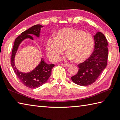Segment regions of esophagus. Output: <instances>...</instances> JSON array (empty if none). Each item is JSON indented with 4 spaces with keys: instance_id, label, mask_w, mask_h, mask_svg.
<instances>
[{
    "instance_id": "34e87169",
    "label": "esophagus",
    "mask_w": 120,
    "mask_h": 120,
    "mask_svg": "<svg viewBox=\"0 0 120 120\" xmlns=\"http://www.w3.org/2000/svg\"><path fill=\"white\" fill-rule=\"evenodd\" d=\"M61 65L62 66L64 67H68L70 66V64H62Z\"/></svg>"
}]
</instances>
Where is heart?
<instances>
[{"label": "heart", "mask_w": 120, "mask_h": 120, "mask_svg": "<svg viewBox=\"0 0 120 120\" xmlns=\"http://www.w3.org/2000/svg\"><path fill=\"white\" fill-rule=\"evenodd\" d=\"M94 46L91 34L70 27L60 30L55 38H49L46 43L48 56L53 61L59 60L66 49L68 60L83 62L92 54Z\"/></svg>", "instance_id": "heart-1"}]
</instances>
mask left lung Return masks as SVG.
<instances>
[{
    "instance_id": "1",
    "label": "left lung",
    "mask_w": 120,
    "mask_h": 120,
    "mask_svg": "<svg viewBox=\"0 0 120 120\" xmlns=\"http://www.w3.org/2000/svg\"><path fill=\"white\" fill-rule=\"evenodd\" d=\"M94 49L90 57L78 65L77 74L71 77L73 82L86 86L95 82L106 68L108 58V43L104 34L97 32L94 35Z\"/></svg>"
}]
</instances>
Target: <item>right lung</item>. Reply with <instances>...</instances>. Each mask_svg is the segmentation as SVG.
<instances>
[{"mask_svg":"<svg viewBox=\"0 0 120 120\" xmlns=\"http://www.w3.org/2000/svg\"><path fill=\"white\" fill-rule=\"evenodd\" d=\"M43 27V26L38 24L22 32L21 35L15 39L12 50L11 58L12 67L19 80L28 88H36L45 84L51 75L52 69L53 68L54 64H46L43 58H41L39 64L33 70L28 72H23L18 70L15 66V56L19 46L24 40L27 38L33 40L32 35L38 38H40L41 30Z\"/></svg>","mask_w":120,"mask_h":120,"instance_id":"add662e5","label":"right lung"}]
</instances>
